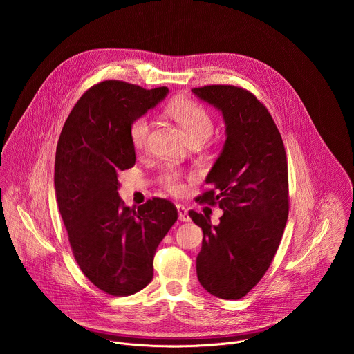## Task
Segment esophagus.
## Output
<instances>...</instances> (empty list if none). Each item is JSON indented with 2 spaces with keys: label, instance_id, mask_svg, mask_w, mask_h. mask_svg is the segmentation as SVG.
<instances>
[{
  "label": "esophagus",
  "instance_id": "1",
  "mask_svg": "<svg viewBox=\"0 0 354 354\" xmlns=\"http://www.w3.org/2000/svg\"><path fill=\"white\" fill-rule=\"evenodd\" d=\"M176 209H178V216H179V220H180V221H185V223L190 221V217H189V214H187V209H186L185 206L178 205Z\"/></svg>",
  "mask_w": 354,
  "mask_h": 354
}]
</instances>
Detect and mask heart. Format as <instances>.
<instances>
[{
    "mask_svg": "<svg viewBox=\"0 0 354 354\" xmlns=\"http://www.w3.org/2000/svg\"><path fill=\"white\" fill-rule=\"evenodd\" d=\"M171 116L183 127L190 141L196 138H207L213 131V119L207 109L192 99H176L169 106ZM149 119L145 115H140L130 122L129 137L136 149H144L149 136ZM161 185L174 194H180L185 190L180 172L168 165L160 175Z\"/></svg>",
    "mask_w": 354,
    "mask_h": 354,
    "instance_id": "obj_1",
    "label": "heart"
}]
</instances>
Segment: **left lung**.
I'll return each mask as SVG.
<instances>
[{"label": "left lung", "instance_id": "1", "mask_svg": "<svg viewBox=\"0 0 354 354\" xmlns=\"http://www.w3.org/2000/svg\"><path fill=\"white\" fill-rule=\"evenodd\" d=\"M194 95L220 109L227 140L198 203L218 205V225L196 212L203 230L196 259L200 284L223 299H239L269 269L288 216V169L281 136L266 106L246 89L207 85Z\"/></svg>", "mask_w": 354, "mask_h": 354}]
</instances>
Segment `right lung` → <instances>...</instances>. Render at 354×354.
Instances as JSON below:
<instances>
[{"instance_id": "add662e5", "label": "right lung", "mask_w": 354, "mask_h": 354, "mask_svg": "<svg viewBox=\"0 0 354 354\" xmlns=\"http://www.w3.org/2000/svg\"><path fill=\"white\" fill-rule=\"evenodd\" d=\"M167 93V86L144 89L116 80L95 84L78 99L57 142L56 197L73 255L93 286L115 297L153 280L157 246L178 220L167 198L147 200L136 210L118 192L119 172L136 164L130 122Z\"/></svg>"}]
</instances>
